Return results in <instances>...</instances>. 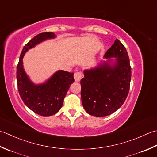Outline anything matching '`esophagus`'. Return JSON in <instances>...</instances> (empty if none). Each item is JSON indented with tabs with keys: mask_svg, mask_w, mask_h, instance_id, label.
I'll return each mask as SVG.
<instances>
[{
	"mask_svg": "<svg viewBox=\"0 0 157 157\" xmlns=\"http://www.w3.org/2000/svg\"><path fill=\"white\" fill-rule=\"evenodd\" d=\"M82 77V72L81 71H76L75 73V75H74V78L76 82H79L81 81V79Z\"/></svg>",
	"mask_w": 157,
	"mask_h": 157,
	"instance_id": "obj_1",
	"label": "esophagus"
}]
</instances>
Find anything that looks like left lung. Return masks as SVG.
<instances>
[{
    "label": "left lung",
    "mask_w": 157,
    "mask_h": 157,
    "mask_svg": "<svg viewBox=\"0 0 157 157\" xmlns=\"http://www.w3.org/2000/svg\"><path fill=\"white\" fill-rule=\"evenodd\" d=\"M104 57H116L114 65L108 63L109 59L96 68L85 70L81 81L83 107L88 114L99 117L113 114L123 104L132 78L127 52L119 40H115Z\"/></svg>",
    "instance_id": "1"
}]
</instances>
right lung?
I'll list each match as a JSON object with an SVG mask.
<instances>
[{
    "mask_svg": "<svg viewBox=\"0 0 157 157\" xmlns=\"http://www.w3.org/2000/svg\"><path fill=\"white\" fill-rule=\"evenodd\" d=\"M55 37V34L50 32L34 36L24 47L17 66V88L21 100L32 111L43 117L55 114L62 108L67 91L75 81L74 73L59 70L43 84L35 85L25 74L22 59L28 49Z\"/></svg>",
    "mask_w": 157,
    "mask_h": 157,
    "instance_id": "add662e5",
    "label": "right lung"
}]
</instances>
